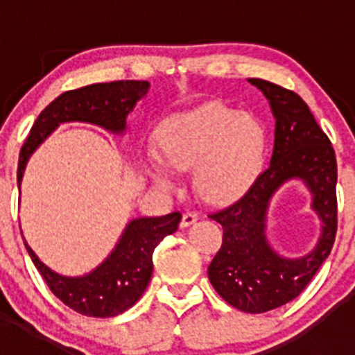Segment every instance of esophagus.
<instances>
[{"label": "esophagus", "instance_id": "1", "mask_svg": "<svg viewBox=\"0 0 355 355\" xmlns=\"http://www.w3.org/2000/svg\"><path fill=\"white\" fill-rule=\"evenodd\" d=\"M197 218H199V215L193 211H187L183 215V218H181V227H188V225H192L193 222H197Z\"/></svg>", "mask_w": 355, "mask_h": 355}]
</instances>
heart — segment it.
<instances>
[{
  "label": "heart",
  "mask_w": 355,
  "mask_h": 355,
  "mask_svg": "<svg viewBox=\"0 0 355 355\" xmlns=\"http://www.w3.org/2000/svg\"><path fill=\"white\" fill-rule=\"evenodd\" d=\"M158 144L165 163L147 158L150 180L172 188V171L196 167L197 192L209 202L225 205L240 199L261 174L266 130L249 112L208 103L167 119L159 128Z\"/></svg>",
  "instance_id": "heart-1"
}]
</instances>
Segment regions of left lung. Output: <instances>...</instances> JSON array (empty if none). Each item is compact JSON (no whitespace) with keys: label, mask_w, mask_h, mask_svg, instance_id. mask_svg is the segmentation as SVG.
<instances>
[{"label":"left lung","mask_w":355,"mask_h":355,"mask_svg":"<svg viewBox=\"0 0 355 355\" xmlns=\"http://www.w3.org/2000/svg\"><path fill=\"white\" fill-rule=\"evenodd\" d=\"M270 103L275 119L270 165L234 205L209 215L224 229L222 247L208 266L209 283L222 299L245 313H266L299 297L331 254L338 229L336 155L309 106L291 90L250 78ZM299 179L312 193L322 227L304 257H281L266 238V215L279 187Z\"/></svg>","instance_id":"left-lung-1"}]
</instances>
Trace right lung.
I'll use <instances>...</instances> for the list:
<instances>
[{
	"mask_svg": "<svg viewBox=\"0 0 355 355\" xmlns=\"http://www.w3.org/2000/svg\"><path fill=\"white\" fill-rule=\"evenodd\" d=\"M149 81L121 80L69 90L40 112L19 155L17 187L23 183L28 159L64 122H87L114 135H124L128 115L146 97ZM181 213L140 216L126 224L114 250L89 274L69 277L44 265L24 240L31 261L49 290L71 309L85 316L110 318L124 313L142 297L153 275V252L167 234L178 231ZM23 234V233H21Z\"/></svg>",
	"mask_w": 355,
	"mask_h": 355,
	"instance_id": "add662e5",
	"label": "right lung"
}]
</instances>
